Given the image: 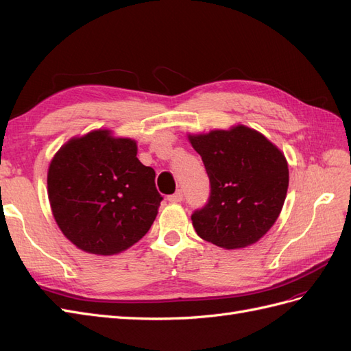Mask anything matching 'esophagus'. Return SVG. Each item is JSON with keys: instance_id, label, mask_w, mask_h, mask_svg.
Masks as SVG:
<instances>
[{"instance_id": "esophagus-1", "label": "esophagus", "mask_w": 351, "mask_h": 351, "mask_svg": "<svg viewBox=\"0 0 351 351\" xmlns=\"http://www.w3.org/2000/svg\"><path fill=\"white\" fill-rule=\"evenodd\" d=\"M168 200L173 202V204H178V202L183 200V192H182V190H177L174 195L168 196Z\"/></svg>"}]
</instances>
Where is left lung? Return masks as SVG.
I'll return each instance as SVG.
<instances>
[{
  "label": "left lung",
  "instance_id": "1",
  "mask_svg": "<svg viewBox=\"0 0 351 351\" xmlns=\"http://www.w3.org/2000/svg\"><path fill=\"white\" fill-rule=\"evenodd\" d=\"M210 183L208 204L193 212L200 239L222 249L259 241L280 217L289 189L284 154L243 124L230 130L189 134Z\"/></svg>",
  "mask_w": 351,
  "mask_h": 351
}]
</instances>
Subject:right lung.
<instances>
[{
    "instance_id": "obj_1",
    "label": "right lung",
    "mask_w": 351,
    "mask_h": 351,
    "mask_svg": "<svg viewBox=\"0 0 351 351\" xmlns=\"http://www.w3.org/2000/svg\"><path fill=\"white\" fill-rule=\"evenodd\" d=\"M136 155V141L99 129L73 137L52 158L47 178L52 215L80 250L117 254L154 224L162 196L154 168Z\"/></svg>"
}]
</instances>
